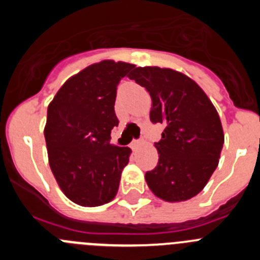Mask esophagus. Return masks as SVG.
Here are the masks:
<instances>
[{"label":"esophagus","mask_w":260,"mask_h":260,"mask_svg":"<svg viewBox=\"0 0 260 260\" xmlns=\"http://www.w3.org/2000/svg\"><path fill=\"white\" fill-rule=\"evenodd\" d=\"M142 143H143V142H142V141H133L132 144H130V147H132V150H137L138 147L141 146Z\"/></svg>","instance_id":"1"}]
</instances>
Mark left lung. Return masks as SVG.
Wrapping results in <instances>:
<instances>
[{"label": "left lung", "mask_w": 260, "mask_h": 260, "mask_svg": "<svg viewBox=\"0 0 260 260\" xmlns=\"http://www.w3.org/2000/svg\"><path fill=\"white\" fill-rule=\"evenodd\" d=\"M128 78L150 93L151 121L165 126L155 144L158 162L146 173L147 185L165 202L191 199L219 165L224 132L217 110L191 78L173 69L137 68Z\"/></svg>", "instance_id": "8db88e82"}]
</instances>
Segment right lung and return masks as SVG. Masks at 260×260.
Wrapping results in <instances>:
<instances>
[{"mask_svg": "<svg viewBox=\"0 0 260 260\" xmlns=\"http://www.w3.org/2000/svg\"><path fill=\"white\" fill-rule=\"evenodd\" d=\"M135 68L104 59L69 78L48 105L44 137L52 173L62 192L82 207L113 201L132 150L110 143L118 126L117 86Z\"/></svg>", "mask_w": 260, "mask_h": 260, "instance_id": "add662e5", "label": "right lung"}]
</instances>
